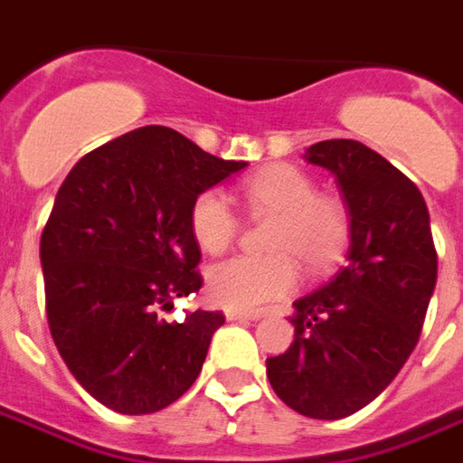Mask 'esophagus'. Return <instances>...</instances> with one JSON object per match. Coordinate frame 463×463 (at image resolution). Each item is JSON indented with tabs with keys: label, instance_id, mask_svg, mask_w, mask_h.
Returning <instances> with one entry per match:
<instances>
[{
	"label": "esophagus",
	"instance_id": "esophagus-1",
	"mask_svg": "<svg viewBox=\"0 0 463 463\" xmlns=\"http://www.w3.org/2000/svg\"><path fill=\"white\" fill-rule=\"evenodd\" d=\"M225 317L228 320H260V310H238V307H225Z\"/></svg>",
	"mask_w": 463,
	"mask_h": 463
}]
</instances>
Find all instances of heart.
<instances>
[{"mask_svg":"<svg viewBox=\"0 0 463 463\" xmlns=\"http://www.w3.org/2000/svg\"><path fill=\"white\" fill-rule=\"evenodd\" d=\"M241 198L252 218H272L265 235L268 255H238L213 265L208 295L218 305L252 310L295 290L300 265L312 275L335 270L352 242V215L340 195L317 191L310 173L275 163L241 183ZM198 248L221 255L231 248L241 218L218 188L195 195L188 213Z\"/></svg>","mask_w":463,"mask_h":463,"instance_id":"1","label":"heart"}]
</instances>
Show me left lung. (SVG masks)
Masks as SVG:
<instances>
[{
	"mask_svg": "<svg viewBox=\"0 0 463 463\" xmlns=\"http://www.w3.org/2000/svg\"><path fill=\"white\" fill-rule=\"evenodd\" d=\"M305 158L335 173L352 245L330 282L295 300V340L265 364L275 394L302 417L345 419L379 397L417 347L437 248L421 193L384 156L332 138Z\"/></svg>",
	"mask_w": 463,
	"mask_h": 463,
	"instance_id": "8db88e82",
	"label": "left lung"
}]
</instances>
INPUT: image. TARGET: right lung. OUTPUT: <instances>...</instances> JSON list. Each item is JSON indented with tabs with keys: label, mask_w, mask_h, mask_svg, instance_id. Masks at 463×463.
I'll return each mask as SVG.
<instances>
[{
	"label": "right lung",
	"mask_w": 463,
	"mask_h": 463,
	"mask_svg": "<svg viewBox=\"0 0 463 463\" xmlns=\"http://www.w3.org/2000/svg\"><path fill=\"white\" fill-rule=\"evenodd\" d=\"M165 126H143L86 153L42 231L46 320L76 382L104 407L153 414L201 374L222 312L168 322L201 290L195 195L241 171Z\"/></svg>",
	"instance_id": "add662e5"
}]
</instances>
